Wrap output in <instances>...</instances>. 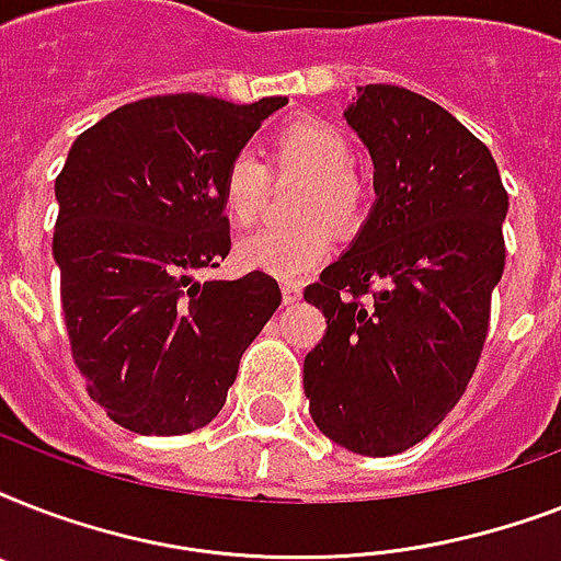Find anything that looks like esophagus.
Returning <instances> with one entry per match:
<instances>
[{
  "instance_id": "1",
  "label": "esophagus",
  "mask_w": 561,
  "mask_h": 561,
  "mask_svg": "<svg viewBox=\"0 0 561 561\" xmlns=\"http://www.w3.org/2000/svg\"><path fill=\"white\" fill-rule=\"evenodd\" d=\"M299 299H302V285L299 282H282V302L294 306Z\"/></svg>"
}]
</instances>
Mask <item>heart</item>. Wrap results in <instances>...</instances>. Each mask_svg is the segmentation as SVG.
<instances>
[{
    "label": "heart",
    "instance_id": "1",
    "mask_svg": "<svg viewBox=\"0 0 561 561\" xmlns=\"http://www.w3.org/2000/svg\"><path fill=\"white\" fill-rule=\"evenodd\" d=\"M352 160L350 136L332 122L314 116L282 122L271 136V165L306 178L297 197V215L306 220L294 227L259 229L238 241L241 267L271 273L276 279H302L325 262L334 244L329 224L355 232L367 220L373 188ZM264 188V162L247 148L232 153L220 178V206L236 227H250L259 218Z\"/></svg>",
    "mask_w": 561,
    "mask_h": 561
}]
</instances>
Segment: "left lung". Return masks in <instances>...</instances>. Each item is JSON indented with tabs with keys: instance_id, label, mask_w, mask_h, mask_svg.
<instances>
[{
	"instance_id": "8db88e82",
	"label": "left lung",
	"mask_w": 561,
	"mask_h": 561,
	"mask_svg": "<svg viewBox=\"0 0 561 561\" xmlns=\"http://www.w3.org/2000/svg\"><path fill=\"white\" fill-rule=\"evenodd\" d=\"M346 110L375 162L369 220L308 285L325 317L306 355V399L329 439L367 457L422 443L460 401L489 334L510 209L478 136L392 83Z\"/></svg>"
}]
</instances>
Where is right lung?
Here are the masks:
<instances>
[{"label":"right lung","instance_id":"1","mask_svg":"<svg viewBox=\"0 0 561 561\" xmlns=\"http://www.w3.org/2000/svg\"><path fill=\"white\" fill-rule=\"evenodd\" d=\"M282 95L130 101L83 130L55 180L51 253L75 367L134 434H192L218 416L238 360L279 308L267 273L197 282L229 253L220 178Z\"/></svg>","mask_w":561,"mask_h":561}]
</instances>
